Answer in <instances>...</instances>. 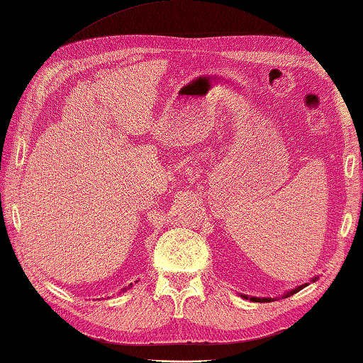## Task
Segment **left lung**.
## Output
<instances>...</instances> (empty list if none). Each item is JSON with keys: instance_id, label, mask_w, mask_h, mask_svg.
Segmentation results:
<instances>
[{"instance_id": "8db88e82", "label": "left lung", "mask_w": 363, "mask_h": 363, "mask_svg": "<svg viewBox=\"0 0 363 363\" xmlns=\"http://www.w3.org/2000/svg\"><path fill=\"white\" fill-rule=\"evenodd\" d=\"M301 289H303V287H298V289H295L293 291H290L289 295H291V293H296V291H298V290H301ZM251 299H252V301H269V299H267V298H265V299H260V298H251Z\"/></svg>"}]
</instances>
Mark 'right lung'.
<instances>
[{
    "instance_id": "1",
    "label": "right lung",
    "mask_w": 363,
    "mask_h": 363,
    "mask_svg": "<svg viewBox=\"0 0 363 363\" xmlns=\"http://www.w3.org/2000/svg\"><path fill=\"white\" fill-rule=\"evenodd\" d=\"M130 287H133V284H129V285H128V289H130ZM128 289H125V291H126Z\"/></svg>"
}]
</instances>
